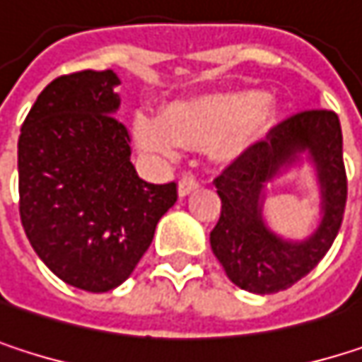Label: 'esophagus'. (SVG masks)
Masks as SVG:
<instances>
[{
  "label": "esophagus",
  "instance_id": "obj_1",
  "mask_svg": "<svg viewBox=\"0 0 362 362\" xmlns=\"http://www.w3.org/2000/svg\"><path fill=\"white\" fill-rule=\"evenodd\" d=\"M197 188H199V180H197L194 176H184V178L178 182V194H180V197L190 194V192L197 190Z\"/></svg>",
  "mask_w": 362,
  "mask_h": 362
}]
</instances>
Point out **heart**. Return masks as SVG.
Here are the masks:
<instances>
[{
  "label": "heart",
  "mask_w": 362,
  "mask_h": 362,
  "mask_svg": "<svg viewBox=\"0 0 362 362\" xmlns=\"http://www.w3.org/2000/svg\"><path fill=\"white\" fill-rule=\"evenodd\" d=\"M276 100L252 90H226L176 103L165 117L138 112L134 117V140L138 148L176 157L180 146H203L216 142L220 159L241 155L257 140L276 117Z\"/></svg>",
  "instance_id": "heart-1"
}]
</instances>
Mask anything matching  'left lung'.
<instances>
[{
  "label": "left lung",
  "mask_w": 362,
  "mask_h": 362,
  "mask_svg": "<svg viewBox=\"0 0 362 362\" xmlns=\"http://www.w3.org/2000/svg\"><path fill=\"white\" fill-rule=\"evenodd\" d=\"M304 154L322 188V222L306 240L293 242L265 224L263 190L283 171L297 167ZM214 182L222 211L209 243L228 279L259 296L291 287L323 259L341 226L348 182L337 115L304 110L281 121Z\"/></svg>",
  "instance_id": "8db88e82"
}]
</instances>
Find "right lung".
Masks as SVG:
<instances>
[{
    "mask_svg": "<svg viewBox=\"0 0 362 362\" xmlns=\"http://www.w3.org/2000/svg\"><path fill=\"white\" fill-rule=\"evenodd\" d=\"M119 77L79 71L45 86L18 138L21 220L41 262L64 283L105 293L136 268L176 182L148 184L129 161L115 112Z\"/></svg>",
    "mask_w": 362,
    "mask_h": 362,
    "instance_id": "right-lung-1",
    "label": "right lung"
}]
</instances>
